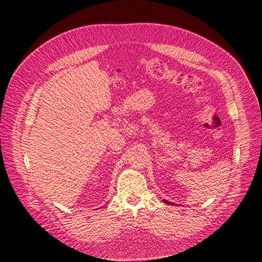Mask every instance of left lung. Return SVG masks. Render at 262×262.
<instances>
[{
    "instance_id": "1",
    "label": "left lung",
    "mask_w": 262,
    "mask_h": 262,
    "mask_svg": "<svg viewBox=\"0 0 262 262\" xmlns=\"http://www.w3.org/2000/svg\"><path fill=\"white\" fill-rule=\"evenodd\" d=\"M163 201H164L165 203H167V204H171V205H174V203H172V202H170V201H167V200H165V199H163Z\"/></svg>"
}]
</instances>
